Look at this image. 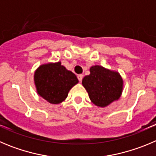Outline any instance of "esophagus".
<instances>
[{"label": "esophagus", "mask_w": 156, "mask_h": 156, "mask_svg": "<svg viewBox=\"0 0 156 156\" xmlns=\"http://www.w3.org/2000/svg\"><path fill=\"white\" fill-rule=\"evenodd\" d=\"M83 77V75H81V74H80V75L77 76V78H78V80H79L80 82H81V81H82Z\"/></svg>", "instance_id": "1"}]
</instances>
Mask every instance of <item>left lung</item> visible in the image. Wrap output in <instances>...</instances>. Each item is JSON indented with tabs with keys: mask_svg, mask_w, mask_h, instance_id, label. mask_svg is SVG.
I'll use <instances>...</instances> for the list:
<instances>
[{
	"mask_svg": "<svg viewBox=\"0 0 156 156\" xmlns=\"http://www.w3.org/2000/svg\"><path fill=\"white\" fill-rule=\"evenodd\" d=\"M89 75L84 76L82 84L93 104L105 108L119 100L124 87V81L119 73L99 65L92 66Z\"/></svg>",
	"mask_w": 156,
	"mask_h": 156,
	"instance_id": "obj_1",
	"label": "left lung"
}]
</instances>
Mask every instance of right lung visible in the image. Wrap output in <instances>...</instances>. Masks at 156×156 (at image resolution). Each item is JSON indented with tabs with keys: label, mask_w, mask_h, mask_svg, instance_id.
I'll return each mask as SVG.
<instances>
[{
	"label": "right lung",
	"mask_w": 156,
	"mask_h": 156,
	"mask_svg": "<svg viewBox=\"0 0 156 156\" xmlns=\"http://www.w3.org/2000/svg\"><path fill=\"white\" fill-rule=\"evenodd\" d=\"M37 94L52 104H58L66 99L69 91L79 80L75 74L61 65V62L40 65L34 73Z\"/></svg>",
	"instance_id": "1"
}]
</instances>
